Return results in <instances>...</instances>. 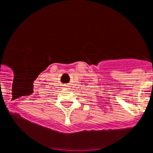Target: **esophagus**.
Segmentation results:
<instances>
[{"label": "esophagus", "instance_id": "obj_1", "mask_svg": "<svg viewBox=\"0 0 153 153\" xmlns=\"http://www.w3.org/2000/svg\"><path fill=\"white\" fill-rule=\"evenodd\" d=\"M67 86H68V85H64V87H68Z\"/></svg>", "mask_w": 153, "mask_h": 153}]
</instances>
